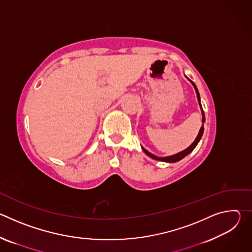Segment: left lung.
I'll return each mask as SVG.
<instances>
[{
    "instance_id": "obj_1",
    "label": "left lung",
    "mask_w": 252,
    "mask_h": 252,
    "mask_svg": "<svg viewBox=\"0 0 252 252\" xmlns=\"http://www.w3.org/2000/svg\"><path fill=\"white\" fill-rule=\"evenodd\" d=\"M186 77H187V76H186ZM187 78H188V77H187ZM188 80L191 83V85L193 86V88H194V90H195L196 96H197V100H198V104H199L200 111H201V115H202V126H201V127H200V129H199V132H198L196 138L194 139V141L191 143V145H190L188 149L184 150V151L181 152V153H177V154H175V155H173V156H169V157H157V156L153 155L152 153H150L149 151H147L145 148L141 147V149H142L143 152H145V154H146L147 156H149L150 158H152L153 159L159 160V161H164V162H176V161H179L181 159H183L184 158H186L188 155H189V154L195 149V147L197 146V143L199 142V140H200V138H201V136H202V134H203V130H204L203 123L205 122V117H204V113H203L202 106H201V102H200V95H199V93H198V90H197L195 84H194L192 81H190L189 78H188Z\"/></svg>"
}]
</instances>
